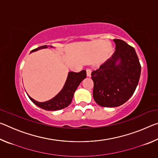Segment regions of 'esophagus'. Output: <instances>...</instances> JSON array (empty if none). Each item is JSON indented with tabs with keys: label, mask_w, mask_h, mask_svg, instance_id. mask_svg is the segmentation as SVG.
Masks as SVG:
<instances>
[{
	"label": "esophagus",
	"mask_w": 158,
	"mask_h": 158,
	"mask_svg": "<svg viewBox=\"0 0 158 158\" xmlns=\"http://www.w3.org/2000/svg\"><path fill=\"white\" fill-rule=\"evenodd\" d=\"M86 74H87L88 77H90V76H91V69L87 68L86 69Z\"/></svg>",
	"instance_id": "esophagus-1"
}]
</instances>
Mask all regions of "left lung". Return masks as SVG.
Listing matches in <instances>:
<instances>
[{
    "instance_id": "obj_1",
    "label": "left lung",
    "mask_w": 158,
    "mask_h": 158,
    "mask_svg": "<svg viewBox=\"0 0 158 158\" xmlns=\"http://www.w3.org/2000/svg\"><path fill=\"white\" fill-rule=\"evenodd\" d=\"M114 41L116 43L114 54L91 73L93 98L96 103L105 107L121 106L129 100L135 91L141 74V65L135 49L122 40Z\"/></svg>"
}]
</instances>
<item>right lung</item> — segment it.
<instances>
[{
    "label": "right lung",
    "instance_id": "obj_1",
    "mask_svg": "<svg viewBox=\"0 0 158 158\" xmlns=\"http://www.w3.org/2000/svg\"><path fill=\"white\" fill-rule=\"evenodd\" d=\"M52 47V46H51ZM47 48V45L41 46L36 48L31 51V52H35L39 49ZM86 77V72L85 70H82L79 73H74V72H69L68 73V77L67 78L66 82L64 85L62 90L58 94L53 98L52 100L44 102H37L30 96L28 98L38 106L39 107L44 109L47 111H56L64 109L70 105L73 100L74 93L75 92L77 87L79 86L80 83Z\"/></svg>",
    "mask_w": 158,
    "mask_h": 158
}]
</instances>
